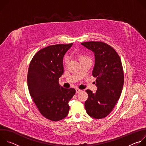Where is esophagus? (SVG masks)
<instances>
[{
  "instance_id": "obj_1",
  "label": "esophagus",
  "mask_w": 146,
  "mask_h": 146,
  "mask_svg": "<svg viewBox=\"0 0 146 146\" xmlns=\"http://www.w3.org/2000/svg\"><path fill=\"white\" fill-rule=\"evenodd\" d=\"M76 94H77V93H79L80 92H81V90L78 88H76Z\"/></svg>"
}]
</instances>
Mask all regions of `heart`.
<instances>
[{"mask_svg":"<svg viewBox=\"0 0 146 146\" xmlns=\"http://www.w3.org/2000/svg\"><path fill=\"white\" fill-rule=\"evenodd\" d=\"M78 56H79V58H80V61L83 60H86V59H90L88 56H87L85 55H83V54H80V55H78ZM68 60V58L67 56H66L65 57V62H67Z\"/></svg>","mask_w":146,"mask_h":146,"instance_id":"1","label":"heart"}]
</instances>
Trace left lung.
I'll use <instances>...</instances> for the list:
<instances>
[{
	"instance_id": "1",
	"label": "left lung",
	"mask_w": 146,
	"mask_h": 146,
	"mask_svg": "<svg viewBox=\"0 0 146 146\" xmlns=\"http://www.w3.org/2000/svg\"><path fill=\"white\" fill-rule=\"evenodd\" d=\"M81 44L95 54L92 75L96 77L97 91L87 90L88 98L85 102L87 114L100 119L108 115L120 98L124 81L120 57L114 49L102 41H88Z\"/></svg>"
}]
</instances>
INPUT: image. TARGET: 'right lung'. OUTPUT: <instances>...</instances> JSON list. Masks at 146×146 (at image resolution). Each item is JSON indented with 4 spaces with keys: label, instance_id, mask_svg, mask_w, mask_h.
I'll list each match as a JSON object with an SVG mask.
<instances>
[{
    "label": "right lung",
    "instance_id": "obj_1",
    "mask_svg": "<svg viewBox=\"0 0 146 146\" xmlns=\"http://www.w3.org/2000/svg\"><path fill=\"white\" fill-rule=\"evenodd\" d=\"M73 43L50 46L38 51L31 60L28 72V86L31 97L43 117L52 121L68 114L69 102L76 93L59 84L64 74L63 58Z\"/></svg>",
    "mask_w": 146,
    "mask_h": 146
}]
</instances>
